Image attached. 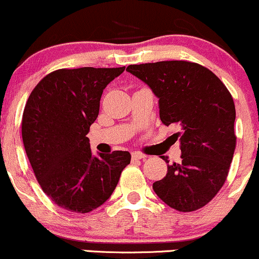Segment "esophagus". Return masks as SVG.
I'll list each match as a JSON object with an SVG mask.
<instances>
[{
    "label": "esophagus",
    "mask_w": 259,
    "mask_h": 259,
    "mask_svg": "<svg viewBox=\"0 0 259 259\" xmlns=\"http://www.w3.org/2000/svg\"><path fill=\"white\" fill-rule=\"evenodd\" d=\"M132 157H133V159H145L146 158V154H144V153H140V152H133V154H132Z\"/></svg>",
    "instance_id": "34e87169"
}]
</instances>
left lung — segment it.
I'll return each instance as SVG.
<instances>
[{"label":"left lung","instance_id":"obj_1","mask_svg":"<svg viewBox=\"0 0 259 259\" xmlns=\"http://www.w3.org/2000/svg\"><path fill=\"white\" fill-rule=\"evenodd\" d=\"M126 70L158 99L162 123L179 126L173 136L181 145V162L168 164L153 191L180 212L206 206L227 180L236 145L230 92L215 74L191 62L132 64Z\"/></svg>","mask_w":259,"mask_h":259}]
</instances>
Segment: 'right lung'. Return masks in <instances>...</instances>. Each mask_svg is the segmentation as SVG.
<instances>
[{"mask_svg": "<svg viewBox=\"0 0 259 259\" xmlns=\"http://www.w3.org/2000/svg\"><path fill=\"white\" fill-rule=\"evenodd\" d=\"M125 67L59 69L32 90L22 121L25 152L44 192L59 207L89 213L111 197L127 151L94 154L88 135L107 85Z\"/></svg>", "mask_w": 259, "mask_h": 259, "instance_id": "add662e5", "label": "right lung"}]
</instances>
